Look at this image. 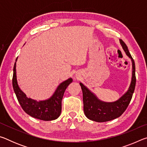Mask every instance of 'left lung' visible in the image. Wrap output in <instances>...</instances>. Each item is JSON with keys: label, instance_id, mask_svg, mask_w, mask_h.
<instances>
[{"label": "left lung", "instance_id": "left-lung-1", "mask_svg": "<svg viewBox=\"0 0 147 147\" xmlns=\"http://www.w3.org/2000/svg\"><path fill=\"white\" fill-rule=\"evenodd\" d=\"M120 43L129 58L132 61V78L128 91L123 94L118 100L113 102H104L96 98L86 87L80 83L83 93L84 111L86 116L90 120L102 123L109 121L120 117L130 104L135 89L136 78L135 62L129 52L124 42L120 39Z\"/></svg>", "mask_w": 147, "mask_h": 147}]
</instances>
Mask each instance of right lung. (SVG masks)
Here are the masks:
<instances>
[{
	"instance_id": "obj_1",
	"label": "right lung",
	"mask_w": 147,
	"mask_h": 147,
	"mask_svg": "<svg viewBox=\"0 0 147 147\" xmlns=\"http://www.w3.org/2000/svg\"><path fill=\"white\" fill-rule=\"evenodd\" d=\"M13 67L12 85L17 98L21 108L29 115L43 121L55 120L60 115L61 111V100L64 92L68 86L73 82L71 78L63 82L58 86L51 97L43 100L37 101L28 98L18 86L16 76V61Z\"/></svg>"
}]
</instances>
